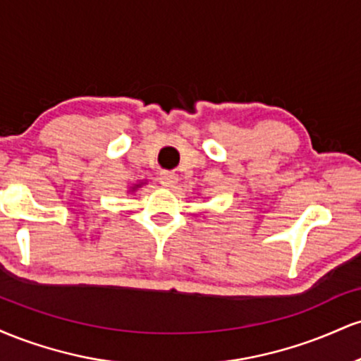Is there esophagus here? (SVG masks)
Listing matches in <instances>:
<instances>
[{
	"label": "esophagus",
	"instance_id": "obj_1",
	"mask_svg": "<svg viewBox=\"0 0 361 361\" xmlns=\"http://www.w3.org/2000/svg\"><path fill=\"white\" fill-rule=\"evenodd\" d=\"M159 181H161V185L163 186H166V188H171L173 185H176V181H178V176L175 175V173H169V171H163L159 175Z\"/></svg>",
	"mask_w": 361,
	"mask_h": 361
}]
</instances>
